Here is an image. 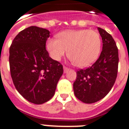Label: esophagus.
Segmentation results:
<instances>
[{
	"instance_id": "esophagus-1",
	"label": "esophagus",
	"mask_w": 129,
	"mask_h": 129,
	"mask_svg": "<svg viewBox=\"0 0 129 129\" xmlns=\"http://www.w3.org/2000/svg\"><path fill=\"white\" fill-rule=\"evenodd\" d=\"M69 70H70V68H68V67L63 66V72H64L65 73H66L67 72H68Z\"/></svg>"
}]
</instances>
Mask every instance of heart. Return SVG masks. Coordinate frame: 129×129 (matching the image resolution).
Wrapping results in <instances>:
<instances>
[{"mask_svg":"<svg viewBox=\"0 0 129 129\" xmlns=\"http://www.w3.org/2000/svg\"><path fill=\"white\" fill-rule=\"evenodd\" d=\"M57 39H50L47 49L51 57L57 61L68 52L76 66L87 67L94 63L100 54L101 39L96 31L88 29L68 30L57 35Z\"/></svg>","mask_w":129,"mask_h":129,"instance_id":"obj_1","label":"heart"}]
</instances>
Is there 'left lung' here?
Wrapping results in <instances>:
<instances>
[{
    "label": "left lung",
    "mask_w": 129,
    "mask_h": 129,
    "mask_svg": "<svg viewBox=\"0 0 129 129\" xmlns=\"http://www.w3.org/2000/svg\"><path fill=\"white\" fill-rule=\"evenodd\" d=\"M102 39V50L98 59L86 69L76 72L74 82L75 96L82 102L92 104L105 97L116 81L118 74V51L110 34L98 28Z\"/></svg>",
    "instance_id": "1"
}]
</instances>
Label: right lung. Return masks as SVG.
<instances>
[{
	"label": "right lung",
	"mask_w": 129,
	"mask_h": 129,
	"mask_svg": "<svg viewBox=\"0 0 129 129\" xmlns=\"http://www.w3.org/2000/svg\"><path fill=\"white\" fill-rule=\"evenodd\" d=\"M50 32L31 26L15 37L9 49V66L13 84L29 102L41 104L55 94L63 74V66L49 56L45 45Z\"/></svg>",
	"instance_id": "add662e5"
}]
</instances>
